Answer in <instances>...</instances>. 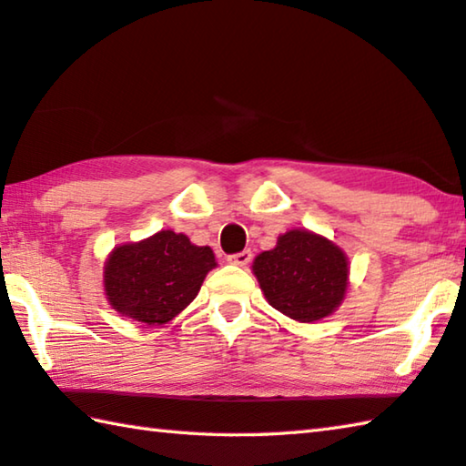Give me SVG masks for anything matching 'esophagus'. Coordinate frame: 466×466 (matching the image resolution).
I'll use <instances>...</instances> for the list:
<instances>
[{
	"label": "esophagus",
	"instance_id": "obj_1",
	"mask_svg": "<svg viewBox=\"0 0 466 466\" xmlns=\"http://www.w3.org/2000/svg\"><path fill=\"white\" fill-rule=\"evenodd\" d=\"M250 258H252L250 250H242V252H236V255L228 257V262H230V265H236V267H247Z\"/></svg>",
	"mask_w": 466,
	"mask_h": 466
}]
</instances>
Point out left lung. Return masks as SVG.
<instances>
[{
    "instance_id": "1",
    "label": "left lung",
    "mask_w": 466,
    "mask_h": 466,
    "mask_svg": "<svg viewBox=\"0 0 466 466\" xmlns=\"http://www.w3.org/2000/svg\"><path fill=\"white\" fill-rule=\"evenodd\" d=\"M252 273L268 306L301 324L332 316L349 289L346 252L306 228H293L277 238L275 248L260 252Z\"/></svg>"
}]
</instances>
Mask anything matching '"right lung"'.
Wrapping results in <instances>:
<instances>
[{
    "instance_id": "1",
    "label": "right lung",
    "mask_w": 466,
    "mask_h": 466,
    "mask_svg": "<svg viewBox=\"0 0 466 466\" xmlns=\"http://www.w3.org/2000/svg\"><path fill=\"white\" fill-rule=\"evenodd\" d=\"M216 267L209 247L160 230L109 252L104 265L106 299L120 316L147 326L167 324L198 298L206 275Z\"/></svg>"
}]
</instances>
